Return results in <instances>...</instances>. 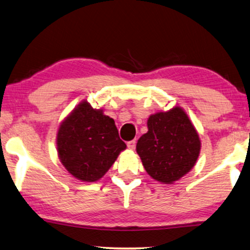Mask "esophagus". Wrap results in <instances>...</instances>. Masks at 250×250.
Listing matches in <instances>:
<instances>
[{"mask_svg": "<svg viewBox=\"0 0 250 250\" xmlns=\"http://www.w3.org/2000/svg\"><path fill=\"white\" fill-rule=\"evenodd\" d=\"M126 145H128V148L129 149H135V147H136V140H130V142H128V144H126Z\"/></svg>", "mask_w": 250, "mask_h": 250, "instance_id": "esophagus-1", "label": "esophagus"}]
</instances>
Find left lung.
<instances>
[{
  "label": "left lung",
  "instance_id": "left-lung-1",
  "mask_svg": "<svg viewBox=\"0 0 250 250\" xmlns=\"http://www.w3.org/2000/svg\"><path fill=\"white\" fill-rule=\"evenodd\" d=\"M148 131L137 142L136 150L154 180L171 185L195 167L200 153L198 131L180 106L150 114Z\"/></svg>",
  "mask_w": 250,
  "mask_h": 250
}]
</instances>
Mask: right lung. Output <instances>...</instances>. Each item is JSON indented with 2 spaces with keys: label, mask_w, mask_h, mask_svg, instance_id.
<instances>
[{
  "label": "right lung",
  "mask_w": 250,
  "mask_h": 250,
  "mask_svg": "<svg viewBox=\"0 0 250 250\" xmlns=\"http://www.w3.org/2000/svg\"><path fill=\"white\" fill-rule=\"evenodd\" d=\"M126 145L115 122L83 100L60 122L56 150L65 170L83 182L104 177Z\"/></svg>",
  "instance_id": "1"
}]
</instances>
